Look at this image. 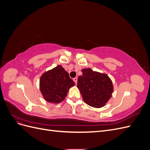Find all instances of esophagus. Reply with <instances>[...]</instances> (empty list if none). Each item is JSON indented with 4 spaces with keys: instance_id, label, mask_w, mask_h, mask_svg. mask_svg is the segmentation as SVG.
Returning a JSON list of instances; mask_svg holds the SVG:
<instances>
[{
    "instance_id": "esophagus-1",
    "label": "esophagus",
    "mask_w": 150,
    "mask_h": 150,
    "mask_svg": "<svg viewBox=\"0 0 150 150\" xmlns=\"http://www.w3.org/2000/svg\"><path fill=\"white\" fill-rule=\"evenodd\" d=\"M73 81H74V83H76V84H77V82H78V78H73Z\"/></svg>"
}]
</instances>
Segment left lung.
I'll list each match as a JSON object with an SVG mask.
<instances>
[{"label":"left lung","mask_w":150,"mask_h":150,"mask_svg":"<svg viewBox=\"0 0 150 150\" xmlns=\"http://www.w3.org/2000/svg\"><path fill=\"white\" fill-rule=\"evenodd\" d=\"M83 74L78 80V88L84 101L89 106L100 108L106 105L112 96L114 88L106 74L94 71L90 68L81 70Z\"/></svg>","instance_id":"left-lung-1"}]
</instances>
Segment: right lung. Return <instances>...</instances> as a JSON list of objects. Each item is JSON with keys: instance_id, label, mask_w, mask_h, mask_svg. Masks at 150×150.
I'll return each instance as SVG.
<instances>
[{"instance_id": "1", "label": "right lung", "mask_w": 150, "mask_h": 150, "mask_svg": "<svg viewBox=\"0 0 150 150\" xmlns=\"http://www.w3.org/2000/svg\"><path fill=\"white\" fill-rule=\"evenodd\" d=\"M74 85L61 65L44 72L39 80V89L44 100L54 104L64 101L69 89Z\"/></svg>"}]
</instances>
